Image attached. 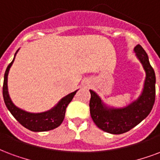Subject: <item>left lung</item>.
<instances>
[{
	"mask_svg": "<svg viewBox=\"0 0 160 160\" xmlns=\"http://www.w3.org/2000/svg\"><path fill=\"white\" fill-rule=\"evenodd\" d=\"M134 51L146 72L142 93L136 101L125 108H110L95 92L89 90L91 117L99 129L111 134H122L138 125L149 115L155 101V73L148 56L140 44L136 45Z\"/></svg>",
	"mask_w": 160,
	"mask_h": 160,
	"instance_id": "obj_1",
	"label": "left lung"
}]
</instances>
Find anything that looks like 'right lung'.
I'll return each mask as SVG.
<instances>
[{
	"label": "right lung",
	"mask_w": 160,
	"mask_h": 160,
	"mask_svg": "<svg viewBox=\"0 0 160 160\" xmlns=\"http://www.w3.org/2000/svg\"><path fill=\"white\" fill-rule=\"evenodd\" d=\"M18 51V50L15 53V56ZM15 56L13 58L12 62L8 65L4 75L2 93H3V98H4L6 106L22 126H23L32 132H46V131L53 130L56 127H58L64 120L67 105L72 101V99L78 90H76L73 93H69L68 95L62 98L55 107L46 112L29 113L19 109L12 102L10 96L8 94V89H7V76H8L10 67H12L14 62Z\"/></svg>",
	"instance_id": "right-lung-1"
}]
</instances>
